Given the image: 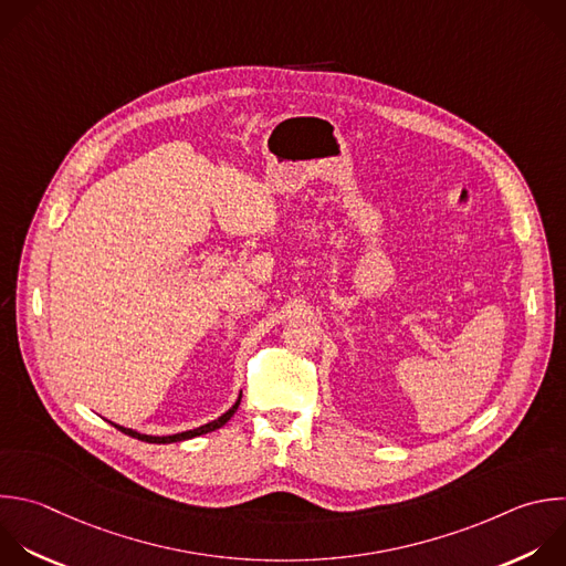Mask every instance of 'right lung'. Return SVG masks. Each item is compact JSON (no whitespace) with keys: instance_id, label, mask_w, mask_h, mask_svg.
<instances>
[{"instance_id":"obj_1","label":"right lung","mask_w":566,"mask_h":566,"mask_svg":"<svg viewBox=\"0 0 566 566\" xmlns=\"http://www.w3.org/2000/svg\"><path fill=\"white\" fill-rule=\"evenodd\" d=\"M238 407H240V400L222 416V418H218V420H213V422H209V424H205V427H200V429H193V431H184V433H175V436H142V433H137V431H133V429H124V427H117L122 433H126V436H130V438H137V440H142V442H150V444H168V442H181V440H191V438H196V436H205V433H209V431H216V429H220V427H224L231 418H233V413L238 411Z\"/></svg>"}]
</instances>
